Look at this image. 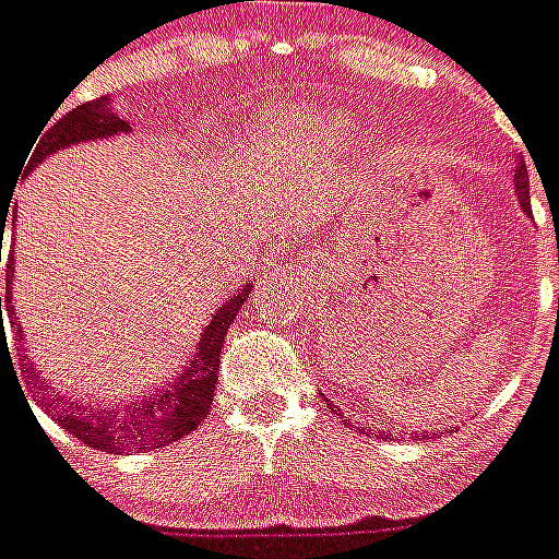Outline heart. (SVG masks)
I'll return each mask as SVG.
<instances>
[{
    "mask_svg": "<svg viewBox=\"0 0 559 559\" xmlns=\"http://www.w3.org/2000/svg\"><path fill=\"white\" fill-rule=\"evenodd\" d=\"M296 127H299V130H301V127H308V123H301V121H299V123H296Z\"/></svg>",
    "mask_w": 559,
    "mask_h": 559,
    "instance_id": "b5f03b06",
    "label": "heart"
}]
</instances>
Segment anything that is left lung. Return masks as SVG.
Wrapping results in <instances>:
<instances>
[{"instance_id":"left-lung-1","label":"left lung","mask_w":559,"mask_h":559,"mask_svg":"<svg viewBox=\"0 0 559 559\" xmlns=\"http://www.w3.org/2000/svg\"><path fill=\"white\" fill-rule=\"evenodd\" d=\"M515 192H519V204L524 206V213H531V177H527V168L519 165V171H515Z\"/></svg>"}]
</instances>
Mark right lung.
<instances>
[{
  "label": "right lung",
  "instance_id": "obj_1",
  "mask_svg": "<svg viewBox=\"0 0 559 559\" xmlns=\"http://www.w3.org/2000/svg\"><path fill=\"white\" fill-rule=\"evenodd\" d=\"M59 111V109H56ZM127 130V121H121L109 106V97H97V100L82 103L76 109H70L61 115L59 121L49 123L37 132L35 144L28 151V159L23 163L20 175H28L37 163H44L49 153L61 151L73 142H91V139H109L118 132ZM16 186V183H14ZM14 189L8 192V198L0 201V263H2V234H5L8 206H11ZM11 266H14V254L5 258V296H0V341L5 346V322H2V311H11ZM248 296V284L237 296L230 299L213 313V320L204 329V337L195 346V358L180 367V373L168 384H159V391L151 394L142 403L132 406H121L115 412H91L76 400L68 403L64 396L56 391H49V384L35 373V367L23 364V379H32L35 384L37 403L44 412L61 420V427L68 429L70 436L85 441L88 448L103 450V453H118V450H159L165 444H171L177 438L189 436L192 429L210 415L213 408V391L218 382V361H222V343L230 329V322L237 320L239 308Z\"/></svg>",
  "mask_w": 559,
  "mask_h": 559
}]
</instances>
